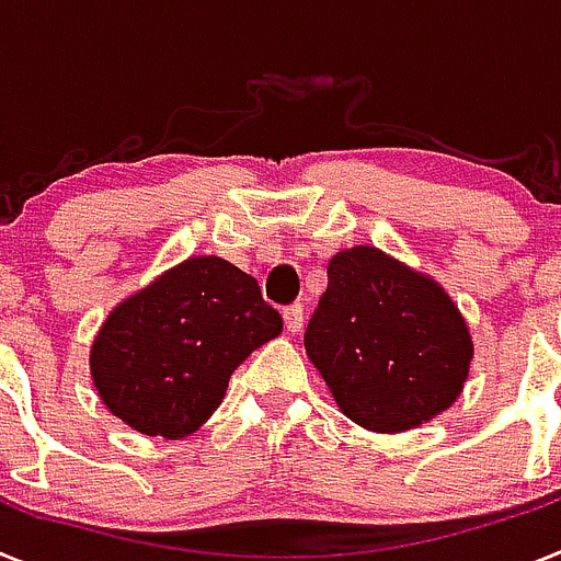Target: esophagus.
Wrapping results in <instances>:
<instances>
[{
	"mask_svg": "<svg viewBox=\"0 0 561 561\" xmlns=\"http://www.w3.org/2000/svg\"><path fill=\"white\" fill-rule=\"evenodd\" d=\"M284 323H286V332L298 334L304 329V306H286L284 309Z\"/></svg>",
	"mask_w": 561,
	"mask_h": 561,
	"instance_id": "obj_1",
	"label": "esophagus"
}]
</instances>
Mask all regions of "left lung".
<instances>
[{
	"label": "left lung",
	"instance_id": "obj_1",
	"mask_svg": "<svg viewBox=\"0 0 561 561\" xmlns=\"http://www.w3.org/2000/svg\"><path fill=\"white\" fill-rule=\"evenodd\" d=\"M304 343L337 409L377 434L417 428L451 409L473 360L451 295L377 247L343 249L329 261Z\"/></svg>",
	"mask_w": 561,
	"mask_h": 561
}]
</instances>
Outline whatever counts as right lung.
I'll list each match as a JSON object with an SVG mask.
<instances>
[{
    "instance_id": "add662e5",
    "label": "right lung",
    "mask_w": 561,
    "mask_h": 561,
    "mask_svg": "<svg viewBox=\"0 0 561 561\" xmlns=\"http://www.w3.org/2000/svg\"><path fill=\"white\" fill-rule=\"evenodd\" d=\"M280 332L255 277L218 255H193L104 318L90 377L124 425L181 439L213 417L234 368Z\"/></svg>"
}]
</instances>
